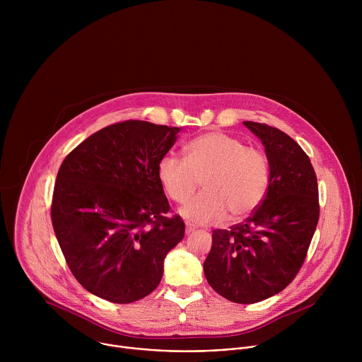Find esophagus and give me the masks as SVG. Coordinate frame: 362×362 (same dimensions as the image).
<instances>
[{
	"mask_svg": "<svg viewBox=\"0 0 362 362\" xmlns=\"http://www.w3.org/2000/svg\"><path fill=\"white\" fill-rule=\"evenodd\" d=\"M194 230H196V226L192 225V223H189V222H186V233L189 235V233H192V232H194Z\"/></svg>",
	"mask_w": 362,
	"mask_h": 362,
	"instance_id": "obj_1",
	"label": "esophagus"
}]
</instances>
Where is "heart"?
<instances>
[{"label": "heart", "mask_w": 362, "mask_h": 362, "mask_svg": "<svg viewBox=\"0 0 362 362\" xmlns=\"http://www.w3.org/2000/svg\"><path fill=\"white\" fill-rule=\"evenodd\" d=\"M186 159L165 154L158 177L166 194L183 203L203 183L204 192L187 202L180 215L189 222H218L229 214L238 221L257 209L269 187L265 154L223 132H209L186 144Z\"/></svg>", "instance_id": "obj_1"}]
</instances>
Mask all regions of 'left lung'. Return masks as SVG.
I'll return each instance as SVG.
<instances>
[{
	"mask_svg": "<svg viewBox=\"0 0 362 362\" xmlns=\"http://www.w3.org/2000/svg\"><path fill=\"white\" fill-rule=\"evenodd\" d=\"M243 124L265 147L269 187L245 222L214 230L203 271L223 298L255 303L284 291L299 272L318 225L320 202L315 170L300 146L276 127Z\"/></svg>",
	"mask_w": 362,
	"mask_h": 362,
	"instance_id": "1",
	"label": "left lung"
}]
</instances>
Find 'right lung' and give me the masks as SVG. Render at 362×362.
I'll return each mask as SVG.
<instances>
[{
  "instance_id": "obj_1",
  "label": "right lung",
  "mask_w": 362,
  "mask_h": 362,
  "mask_svg": "<svg viewBox=\"0 0 362 362\" xmlns=\"http://www.w3.org/2000/svg\"><path fill=\"white\" fill-rule=\"evenodd\" d=\"M179 127L126 120L80 143L60 166L51 221L74 278L115 303H130L160 284L163 262L185 236L170 211L158 163Z\"/></svg>"
}]
</instances>
